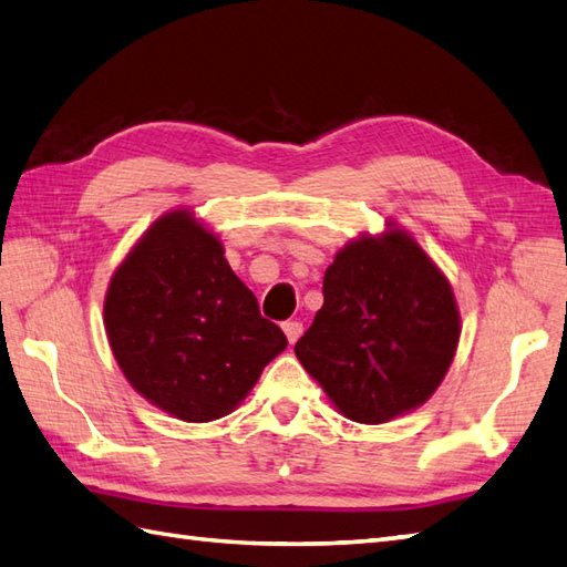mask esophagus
Listing matches in <instances>:
<instances>
[{
  "label": "esophagus",
  "mask_w": 567,
  "mask_h": 567,
  "mask_svg": "<svg viewBox=\"0 0 567 567\" xmlns=\"http://www.w3.org/2000/svg\"><path fill=\"white\" fill-rule=\"evenodd\" d=\"M284 331H286V337H288V343H296L298 339H300V334H302V322H286L284 324Z\"/></svg>",
  "instance_id": "34e87169"
}]
</instances>
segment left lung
Segmentation results:
<instances>
[{
	"label": "left lung",
	"instance_id": "left-lung-1",
	"mask_svg": "<svg viewBox=\"0 0 567 567\" xmlns=\"http://www.w3.org/2000/svg\"><path fill=\"white\" fill-rule=\"evenodd\" d=\"M322 293L296 355L341 416L378 425L423 406L454 361L462 317L421 243L396 220L358 233L327 267Z\"/></svg>",
	"mask_w": 567,
	"mask_h": 567
}]
</instances>
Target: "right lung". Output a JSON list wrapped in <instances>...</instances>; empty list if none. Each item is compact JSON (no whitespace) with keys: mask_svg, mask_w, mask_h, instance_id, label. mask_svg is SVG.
Instances as JSON below:
<instances>
[{"mask_svg":"<svg viewBox=\"0 0 567 567\" xmlns=\"http://www.w3.org/2000/svg\"><path fill=\"white\" fill-rule=\"evenodd\" d=\"M187 206L151 224L110 276L103 324L122 375L187 423L236 411L288 341Z\"/></svg>","mask_w":567,"mask_h":567,"instance_id":"obj_1","label":"right lung"}]
</instances>
